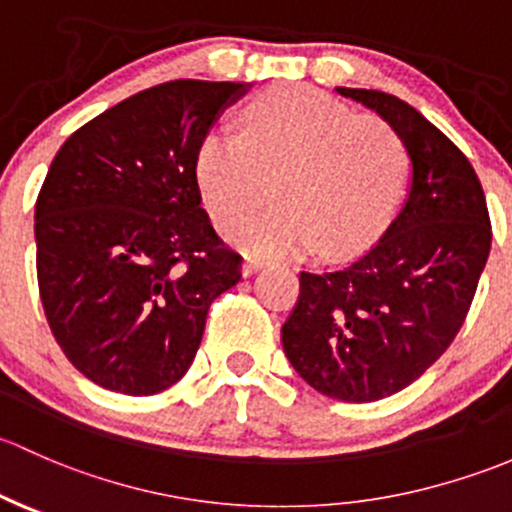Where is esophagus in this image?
<instances>
[{"label":"esophagus","mask_w":512,"mask_h":512,"mask_svg":"<svg viewBox=\"0 0 512 512\" xmlns=\"http://www.w3.org/2000/svg\"><path fill=\"white\" fill-rule=\"evenodd\" d=\"M263 266H266V258H258V256H246L244 261H241V273H244V276H251V273L261 271Z\"/></svg>","instance_id":"1"}]
</instances>
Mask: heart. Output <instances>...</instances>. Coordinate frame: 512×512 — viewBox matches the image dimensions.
Returning a JSON list of instances; mask_svg holds the SVG:
<instances>
[{"label": "heart", "instance_id": "heart-1", "mask_svg": "<svg viewBox=\"0 0 512 512\" xmlns=\"http://www.w3.org/2000/svg\"><path fill=\"white\" fill-rule=\"evenodd\" d=\"M194 172L224 229L249 221L273 189L278 204L236 239L261 254L350 256L397 209L407 152L384 120L310 86H276L244 110V135L212 130Z\"/></svg>", "mask_w": 512, "mask_h": 512}]
</instances>
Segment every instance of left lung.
I'll return each instance as SVG.
<instances>
[{
    "label": "left lung",
    "instance_id": "8db88e82",
    "mask_svg": "<svg viewBox=\"0 0 512 512\" xmlns=\"http://www.w3.org/2000/svg\"><path fill=\"white\" fill-rule=\"evenodd\" d=\"M335 91L374 110L402 140L407 199L355 263L300 273L281 340L315 392L360 404L397 394L444 355L491 254V219L471 162L419 110L382 91Z\"/></svg>",
    "mask_w": 512,
    "mask_h": 512
}]
</instances>
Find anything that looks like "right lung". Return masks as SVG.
Returning <instances> with one entry per match:
<instances>
[{
    "label": "right lung",
    "mask_w": 512,
    "mask_h": 512,
    "mask_svg": "<svg viewBox=\"0 0 512 512\" xmlns=\"http://www.w3.org/2000/svg\"><path fill=\"white\" fill-rule=\"evenodd\" d=\"M251 83L170 81L78 128L36 199V276L63 355L110 392L184 377L241 256L214 234L194 157Z\"/></svg>",
    "instance_id": "add662e5"
}]
</instances>
